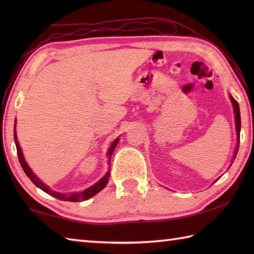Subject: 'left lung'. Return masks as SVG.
<instances>
[{
  "instance_id": "8db88e82",
  "label": "left lung",
  "mask_w": 254,
  "mask_h": 254,
  "mask_svg": "<svg viewBox=\"0 0 254 254\" xmlns=\"http://www.w3.org/2000/svg\"><path fill=\"white\" fill-rule=\"evenodd\" d=\"M230 100L233 102L234 106V112H235V122H236V132H237V139H238V145H237L236 152L234 155L233 160H235L237 153H238V148H239V141H240V128H241V120H240V109H239V105L233 96H230Z\"/></svg>"
}]
</instances>
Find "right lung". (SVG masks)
<instances>
[{
	"instance_id": "obj_1",
	"label": "right lung",
	"mask_w": 254,
	"mask_h": 254,
	"mask_svg": "<svg viewBox=\"0 0 254 254\" xmlns=\"http://www.w3.org/2000/svg\"><path fill=\"white\" fill-rule=\"evenodd\" d=\"M14 138H15V144H16V148H17V154H18V159H19V163L21 165V168L24 169L25 174L27 175V177L29 178V179L31 180V182L34 183V185L36 187H38L39 189H41L42 191H45L46 193L50 194V195L55 196L56 198H59L61 199V201H69V202H79V201H85V199H88L90 197H93L94 195H96L97 193L100 192L102 189H104L106 186L108 181H109V176H110V171H108L107 174L101 178V179L95 183L94 186L89 187L88 189H86V190L82 191V192H75V193H59V192H56V191H52L51 189L48 187L47 185H45L44 182H42L39 178H38L34 172L31 171V169L29 168V166L27 165L26 160L24 158V155H23V152H21V148L19 146L18 144V141H17V135H16V121H15V127H14ZM119 143V138H117L115 142H113L111 144V146L109 147V150H108V164L110 165V158L111 156L113 154V150H115L117 144Z\"/></svg>"
}]
</instances>
